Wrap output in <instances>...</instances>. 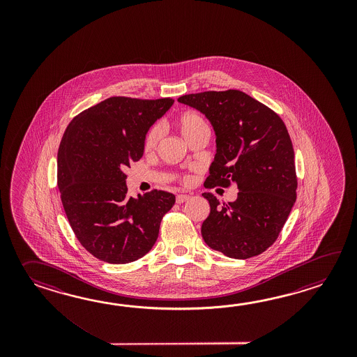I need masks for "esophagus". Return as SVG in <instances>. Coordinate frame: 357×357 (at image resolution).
<instances>
[{
	"label": "esophagus",
	"mask_w": 357,
	"mask_h": 357,
	"mask_svg": "<svg viewBox=\"0 0 357 357\" xmlns=\"http://www.w3.org/2000/svg\"><path fill=\"white\" fill-rule=\"evenodd\" d=\"M190 195H188V194H178L177 197H176V203L177 204H181V203H185L186 200H189Z\"/></svg>",
	"instance_id": "1"
}]
</instances>
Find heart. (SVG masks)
Segmentation results:
<instances>
[{
	"mask_svg": "<svg viewBox=\"0 0 357 357\" xmlns=\"http://www.w3.org/2000/svg\"><path fill=\"white\" fill-rule=\"evenodd\" d=\"M176 125L178 130L181 131L182 135L185 139L194 135L197 131L200 130L208 129V125L205 122L203 116L194 111H189V112H183V114L177 119ZM160 137H162V130H160L158 125H154L151 129L148 130V132L145 134L144 137V149L146 152H152L157 145L160 143Z\"/></svg>",
	"mask_w": 357,
	"mask_h": 357,
	"instance_id": "1",
	"label": "heart"
}]
</instances>
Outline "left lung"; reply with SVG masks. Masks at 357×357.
Here are the masks:
<instances>
[{
  "instance_id": "8db88e82",
  "label": "left lung",
  "mask_w": 357,
  "mask_h": 357,
  "mask_svg": "<svg viewBox=\"0 0 357 357\" xmlns=\"http://www.w3.org/2000/svg\"><path fill=\"white\" fill-rule=\"evenodd\" d=\"M212 122L217 153L206 189L237 185V199L220 204L203 197L211 213L202 236L228 258L257 257L273 245L296 202L295 153L281 117L243 91H202L178 98Z\"/></svg>"
}]
</instances>
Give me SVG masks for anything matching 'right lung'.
Returning <instances> with one entry per match:
<instances>
[{
  "label": "right lung",
  "mask_w": 357,
  "mask_h": 357,
  "mask_svg": "<svg viewBox=\"0 0 357 357\" xmlns=\"http://www.w3.org/2000/svg\"><path fill=\"white\" fill-rule=\"evenodd\" d=\"M174 99L111 97L68 123L57 153V186L76 238L93 257L126 264L144 257L175 195L129 197L125 169L144 153L149 128Z\"/></svg>",
  "instance_id": "obj_1"
}]
</instances>
